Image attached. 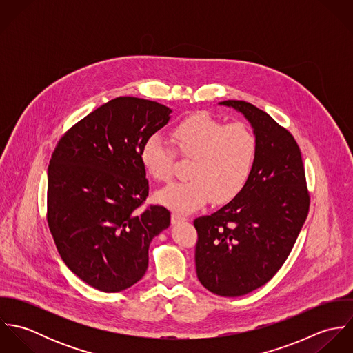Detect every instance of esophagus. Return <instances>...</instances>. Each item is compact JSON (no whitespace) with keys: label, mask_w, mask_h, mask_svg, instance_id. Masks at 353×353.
<instances>
[{"label":"esophagus","mask_w":353,"mask_h":353,"mask_svg":"<svg viewBox=\"0 0 353 353\" xmlns=\"http://www.w3.org/2000/svg\"><path fill=\"white\" fill-rule=\"evenodd\" d=\"M186 220H188V219H186L185 216L179 214V213H172V214H171V223H172V224L183 223V221H186Z\"/></svg>","instance_id":"esophagus-1"}]
</instances>
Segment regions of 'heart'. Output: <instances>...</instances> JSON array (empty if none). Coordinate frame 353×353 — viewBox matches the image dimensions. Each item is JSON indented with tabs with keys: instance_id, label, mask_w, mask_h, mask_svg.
I'll return each instance as SVG.
<instances>
[{
	"instance_id": "heart-1",
	"label": "heart",
	"mask_w": 353,
	"mask_h": 353,
	"mask_svg": "<svg viewBox=\"0 0 353 353\" xmlns=\"http://www.w3.org/2000/svg\"><path fill=\"white\" fill-rule=\"evenodd\" d=\"M171 141L179 156L192 159L190 181L172 183L156 193V201L175 212L189 213L205 202L232 201L246 186L258 152L252 129L243 123L227 125L208 114H193L171 130ZM140 160L145 172L157 182L172 176L174 151L152 136L141 147Z\"/></svg>"
}]
</instances>
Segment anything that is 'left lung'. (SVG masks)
I'll list each match as a JSON object with an SVG mask.
<instances>
[{"mask_svg":"<svg viewBox=\"0 0 353 353\" xmlns=\"http://www.w3.org/2000/svg\"><path fill=\"white\" fill-rule=\"evenodd\" d=\"M219 104L249 121L258 152L243 190L210 216L194 220L196 270L208 291L235 298L262 287L283 266L305 221L310 197L292 134L248 101Z\"/></svg>","mask_w":353,"mask_h":353,"instance_id":"obj_1","label":"left lung"}]
</instances>
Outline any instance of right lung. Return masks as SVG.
Masks as SVG:
<instances>
[{
  "label": "right lung",
  "mask_w": 353,
  "mask_h": 353,
  "mask_svg": "<svg viewBox=\"0 0 353 353\" xmlns=\"http://www.w3.org/2000/svg\"><path fill=\"white\" fill-rule=\"evenodd\" d=\"M172 110L140 98L104 103L59 140L48 170V221L57 250L84 283L119 292L148 268L152 239L170 227V212L145 201L150 183L143 144Z\"/></svg>",
  "instance_id": "right-lung-1"
}]
</instances>
